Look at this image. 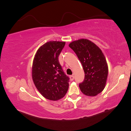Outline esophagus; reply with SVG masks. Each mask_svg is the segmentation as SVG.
I'll return each mask as SVG.
<instances>
[{"label": "esophagus", "mask_w": 131, "mask_h": 131, "mask_svg": "<svg viewBox=\"0 0 131 131\" xmlns=\"http://www.w3.org/2000/svg\"><path fill=\"white\" fill-rule=\"evenodd\" d=\"M69 78H70V81H73L74 80V77L73 75H71V76L69 77Z\"/></svg>", "instance_id": "1"}]
</instances>
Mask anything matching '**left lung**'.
Returning a JSON list of instances; mask_svg holds the SVG:
<instances>
[{"mask_svg": "<svg viewBox=\"0 0 131 131\" xmlns=\"http://www.w3.org/2000/svg\"><path fill=\"white\" fill-rule=\"evenodd\" d=\"M69 46L76 53L85 72V79L79 88L86 96L93 97L105 87L108 66L103 53L94 42L87 39L71 42Z\"/></svg>", "mask_w": 131, "mask_h": 131, "instance_id": "left-lung-1", "label": "left lung"}]
</instances>
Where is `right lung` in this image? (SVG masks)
<instances>
[{
  "label": "right lung",
  "instance_id": "obj_1",
  "mask_svg": "<svg viewBox=\"0 0 131 131\" xmlns=\"http://www.w3.org/2000/svg\"><path fill=\"white\" fill-rule=\"evenodd\" d=\"M65 44V41L47 42L39 47L33 59L31 76L34 84L42 96L51 101L61 100L68 90L69 78L58 61Z\"/></svg>",
  "mask_w": 131,
  "mask_h": 131
}]
</instances>
